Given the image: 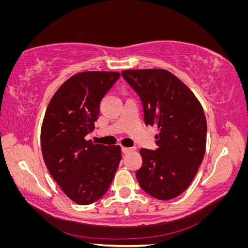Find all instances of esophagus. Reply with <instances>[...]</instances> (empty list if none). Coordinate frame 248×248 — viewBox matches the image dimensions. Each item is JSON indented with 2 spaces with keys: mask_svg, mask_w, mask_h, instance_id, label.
I'll list each match as a JSON object with an SVG mask.
<instances>
[{
  "mask_svg": "<svg viewBox=\"0 0 248 248\" xmlns=\"http://www.w3.org/2000/svg\"><path fill=\"white\" fill-rule=\"evenodd\" d=\"M133 150H134V148H127V147H122V152H123L124 154L129 153V152L133 151Z\"/></svg>",
  "mask_w": 248,
  "mask_h": 248,
  "instance_id": "34e87169",
  "label": "esophagus"
}]
</instances>
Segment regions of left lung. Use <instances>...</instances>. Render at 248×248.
Wrapping results in <instances>:
<instances>
[{"label": "left lung", "instance_id": "left-lung-1", "mask_svg": "<svg viewBox=\"0 0 248 248\" xmlns=\"http://www.w3.org/2000/svg\"><path fill=\"white\" fill-rule=\"evenodd\" d=\"M141 101L146 125H158L157 149L142 148L137 179L150 196L168 201L180 196L197 175L205 155L207 122L197 97L164 69L121 72Z\"/></svg>", "mask_w": 248, "mask_h": 248}]
</instances>
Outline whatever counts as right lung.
<instances>
[{
  "instance_id": "1",
  "label": "right lung",
  "mask_w": 248,
  "mask_h": 248,
  "mask_svg": "<svg viewBox=\"0 0 248 248\" xmlns=\"http://www.w3.org/2000/svg\"><path fill=\"white\" fill-rule=\"evenodd\" d=\"M119 72L87 71L67 79L52 96L41 128V149L51 177L69 199L90 205L109 188L122 158L120 146L86 140L99 103Z\"/></svg>"
}]
</instances>
